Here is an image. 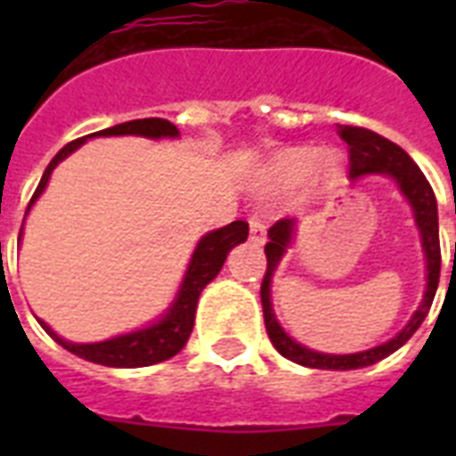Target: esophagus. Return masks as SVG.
<instances>
[{
  "label": "esophagus",
  "mask_w": 456,
  "mask_h": 456,
  "mask_svg": "<svg viewBox=\"0 0 456 456\" xmlns=\"http://www.w3.org/2000/svg\"><path fill=\"white\" fill-rule=\"evenodd\" d=\"M248 227H250V241L253 243H265L267 239V227H265V220L257 213L248 215Z\"/></svg>",
  "instance_id": "obj_1"
}]
</instances>
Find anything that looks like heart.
Segmentation results:
<instances>
[{"mask_svg": "<svg viewBox=\"0 0 456 456\" xmlns=\"http://www.w3.org/2000/svg\"><path fill=\"white\" fill-rule=\"evenodd\" d=\"M312 158H314V153L305 151V149L281 153L277 160V175L281 179H289V182L303 179L310 172V167L319 179H333L338 175V160H336V156H319L314 165H312Z\"/></svg>", "mask_w": 456, "mask_h": 456, "instance_id": "heart-1", "label": "heart"}]
</instances>
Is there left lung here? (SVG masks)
I'll return each mask as SVG.
<instances>
[{"instance_id":"obj_1","label":"left lung","mask_w":456,"mask_h":456,"mask_svg":"<svg viewBox=\"0 0 456 456\" xmlns=\"http://www.w3.org/2000/svg\"><path fill=\"white\" fill-rule=\"evenodd\" d=\"M338 132L343 142L347 144V163H350V179H357L360 175H369V172H386L395 179L403 193L410 199L414 215H417V224L421 229V239H424L426 263H428V286H426L424 303L419 305V310L414 312V317L410 319V324L404 326L403 331L397 333L395 338H390L383 346H376L371 350L354 354H324L307 350L300 343L289 336V333L279 326L272 312L270 300V281L272 272L279 265L281 256L286 253V246L291 243L293 234V220L284 217L277 220L270 227V243L265 246V256H267V270H265L263 286H260V300H263L265 312V329L270 336L272 346L277 347L279 354H284L286 360L303 364L310 369H336V371H346V369H362L369 364H376L383 357H388L403 347L407 340L414 336L421 322L426 319L428 310H431L436 291H438L440 281V236H438V206H436V196L428 184V179L424 177V172L419 170V165L411 160L407 153L397 144H393L390 139L381 137L371 130L364 127H354V125H338Z\"/></svg>"}]
</instances>
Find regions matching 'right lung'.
<instances>
[{"instance_id":"right-lung-1","label":"right lung","mask_w":456,"mask_h":456,"mask_svg":"<svg viewBox=\"0 0 456 456\" xmlns=\"http://www.w3.org/2000/svg\"><path fill=\"white\" fill-rule=\"evenodd\" d=\"M94 134H102V137H110V134H142V137H177V127L170 123V120H163V118H144V120H130V123L116 125V127H109V130L94 132ZM92 137V134H89ZM87 142V137H80L66 144L61 149L53 160L46 165L45 175L39 179L37 189L32 193L30 203H28V210L37 200V196L45 191L46 182H49V175L56 165L73 153L77 146H82ZM248 239V222L236 220L232 224L222 229H215L210 234H206L199 241L196 250H193L191 263H189V270H186V277L179 286L177 300L170 307V312L165 314L158 324L149 326V329H142V331L127 333V336H118V338L103 340V343H87V346H80V343H68V340L59 338L56 333L39 322L42 329H45L49 336H52L59 346H63L68 353L77 354L82 360L94 362V364H103V367H120V369H134V367H149V364H158V362L170 360L175 354L186 346V340L191 336L193 329V314H196V303H199L200 291L206 289L217 272L222 270V265L227 260V253L234 248L236 243H241Z\"/></svg>"}]
</instances>
